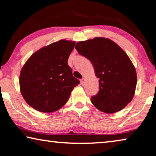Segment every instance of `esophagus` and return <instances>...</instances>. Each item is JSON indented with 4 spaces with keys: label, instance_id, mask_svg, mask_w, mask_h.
<instances>
[{
    "label": "esophagus",
    "instance_id": "34e87169",
    "mask_svg": "<svg viewBox=\"0 0 156 156\" xmlns=\"http://www.w3.org/2000/svg\"><path fill=\"white\" fill-rule=\"evenodd\" d=\"M84 82H85V78H83L80 79V83H81L82 85H84Z\"/></svg>",
    "mask_w": 156,
    "mask_h": 156
}]
</instances>
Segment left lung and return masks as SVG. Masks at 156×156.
Segmentation results:
<instances>
[{"mask_svg":"<svg viewBox=\"0 0 156 156\" xmlns=\"http://www.w3.org/2000/svg\"><path fill=\"white\" fill-rule=\"evenodd\" d=\"M78 54L91 62L99 91L91 101L98 109L113 113L124 109L135 94L137 74L127 54L110 39L96 37L76 43Z\"/></svg>","mask_w":156,"mask_h":156,"instance_id":"left-lung-1","label":"left lung"}]
</instances>
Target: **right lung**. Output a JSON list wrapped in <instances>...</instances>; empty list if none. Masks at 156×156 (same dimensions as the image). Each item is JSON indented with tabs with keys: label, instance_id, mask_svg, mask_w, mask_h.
Returning a JSON list of instances; mask_svg holds the SVG:
<instances>
[{
	"label": "right lung",
	"instance_id": "right-lung-1",
	"mask_svg": "<svg viewBox=\"0 0 156 156\" xmlns=\"http://www.w3.org/2000/svg\"><path fill=\"white\" fill-rule=\"evenodd\" d=\"M75 41L60 40L42 47L30 56L20 71L21 94L30 107L51 113L64 106L80 83L67 60Z\"/></svg>",
	"mask_w": 156,
	"mask_h": 156
}]
</instances>
